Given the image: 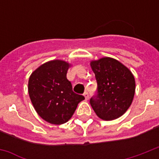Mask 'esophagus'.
<instances>
[{"instance_id":"esophagus-1","label":"esophagus","mask_w":159,"mask_h":159,"mask_svg":"<svg viewBox=\"0 0 159 159\" xmlns=\"http://www.w3.org/2000/svg\"><path fill=\"white\" fill-rule=\"evenodd\" d=\"M83 96L85 97L86 100H87L88 98H89V94H88V92H85L84 93H83Z\"/></svg>"}]
</instances>
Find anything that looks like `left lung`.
<instances>
[{
	"instance_id": "obj_1",
	"label": "left lung",
	"mask_w": 159,
	"mask_h": 159,
	"mask_svg": "<svg viewBox=\"0 0 159 159\" xmlns=\"http://www.w3.org/2000/svg\"><path fill=\"white\" fill-rule=\"evenodd\" d=\"M91 67L97 82V93L90 99L94 111L104 120L120 117L130 106L135 92L132 72L111 57L92 61Z\"/></svg>"
}]
</instances>
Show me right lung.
I'll return each instance as SVG.
<instances>
[{
  "mask_svg": "<svg viewBox=\"0 0 159 159\" xmlns=\"http://www.w3.org/2000/svg\"><path fill=\"white\" fill-rule=\"evenodd\" d=\"M68 67L67 62L53 60L41 65L29 79V95L36 112L53 125L66 123L85 99L72 91L67 78Z\"/></svg>",
  "mask_w": 159,
  "mask_h": 159,
  "instance_id": "1",
  "label": "right lung"
}]
</instances>
